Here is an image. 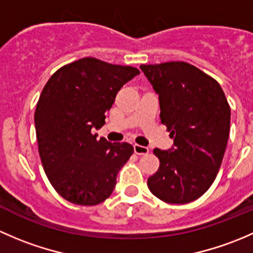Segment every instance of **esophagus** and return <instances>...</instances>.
Returning <instances> with one entry per match:
<instances>
[{
    "label": "esophagus",
    "mask_w": 253,
    "mask_h": 253,
    "mask_svg": "<svg viewBox=\"0 0 253 253\" xmlns=\"http://www.w3.org/2000/svg\"><path fill=\"white\" fill-rule=\"evenodd\" d=\"M133 149H134V153L138 155H145L149 153V149H148L147 147H143V145H139V144H134Z\"/></svg>",
    "instance_id": "esophagus-1"
}]
</instances>
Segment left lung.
<instances>
[{"mask_svg": "<svg viewBox=\"0 0 253 253\" xmlns=\"http://www.w3.org/2000/svg\"><path fill=\"white\" fill-rule=\"evenodd\" d=\"M159 95L160 120L174 148L153 150L159 169L148 178L150 192L183 205L207 192L220 169L230 132V106L220 84L183 61L141 65Z\"/></svg>", "mask_w": 253, "mask_h": 253, "instance_id": "obj_1", "label": "left lung"}]
</instances>
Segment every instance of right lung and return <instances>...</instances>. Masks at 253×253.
Segmentation results:
<instances>
[{"instance_id":"obj_1","label":"right lung","mask_w":253,"mask_h":253,"mask_svg":"<svg viewBox=\"0 0 253 253\" xmlns=\"http://www.w3.org/2000/svg\"><path fill=\"white\" fill-rule=\"evenodd\" d=\"M139 71L84 57L58 68L42 89L34 121L40 159L48 181L66 201L96 206L114 191L132 144L98 139L121 86Z\"/></svg>"}]
</instances>
